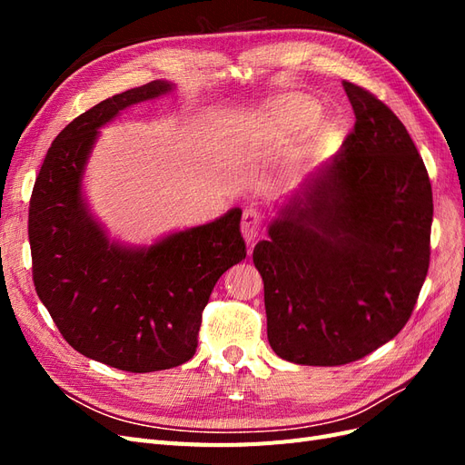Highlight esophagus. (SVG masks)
<instances>
[{
	"label": "esophagus",
	"mask_w": 465,
	"mask_h": 465,
	"mask_svg": "<svg viewBox=\"0 0 465 465\" xmlns=\"http://www.w3.org/2000/svg\"><path fill=\"white\" fill-rule=\"evenodd\" d=\"M260 229H262V213H260V211L254 209V207L244 209L241 231H242V236H244V241L248 244L256 241L258 234H260Z\"/></svg>",
	"instance_id": "esophagus-1"
}]
</instances>
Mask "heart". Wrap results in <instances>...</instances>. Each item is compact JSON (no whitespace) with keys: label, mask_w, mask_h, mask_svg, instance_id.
Wrapping results in <instances>:
<instances>
[{"label":"heart","mask_w":465,"mask_h":465,"mask_svg":"<svg viewBox=\"0 0 465 465\" xmlns=\"http://www.w3.org/2000/svg\"><path fill=\"white\" fill-rule=\"evenodd\" d=\"M318 104L306 96H285L272 106V118L281 132H297L311 124L318 116ZM335 135V125L328 120L316 122L302 135L301 154L308 157L326 147Z\"/></svg>","instance_id":"1"}]
</instances>
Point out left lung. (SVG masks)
Returning <instances> with one entry per match:
<instances>
[{
	"label": "left lung",
	"instance_id": "1",
	"mask_svg": "<svg viewBox=\"0 0 465 465\" xmlns=\"http://www.w3.org/2000/svg\"><path fill=\"white\" fill-rule=\"evenodd\" d=\"M355 128L287 195L254 248L267 340L289 362L337 367L410 320L430 260L432 190L400 118L353 83Z\"/></svg>",
	"mask_w": 465,
	"mask_h": 465
}]
</instances>
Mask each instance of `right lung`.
I'll return each instance as SVG.
<instances>
[{
	"label": "right lung",
	"instance_id": "add662e5",
	"mask_svg": "<svg viewBox=\"0 0 465 465\" xmlns=\"http://www.w3.org/2000/svg\"><path fill=\"white\" fill-rule=\"evenodd\" d=\"M174 89L151 81L83 112L54 139L29 207L33 279L64 340L128 372L178 367L198 347L202 312L219 277L246 258L242 209L151 246L110 241L83 195L98 130L122 110Z\"/></svg>",
	"mask_w": 465,
	"mask_h": 465
}]
</instances>
